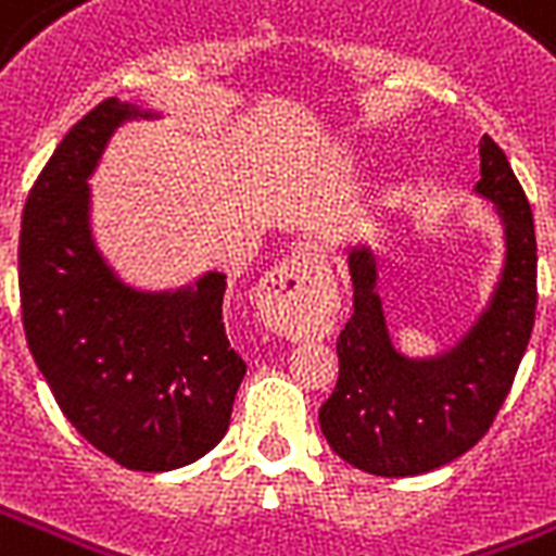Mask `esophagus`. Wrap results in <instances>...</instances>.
Listing matches in <instances>:
<instances>
[{"mask_svg":"<svg viewBox=\"0 0 556 556\" xmlns=\"http://www.w3.org/2000/svg\"><path fill=\"white\" fill-rule=\"evenodd\" d=\"M326 265L324 256L315 250H300L294 256H288L282 265L270 270L268 277L262 279L260 291H256V306L274 332L282 334H300L306 329L303 312H306L308 294L315 291L317 282H324Z\"/></svg>","mask_w":556,"mask_h":556,"instance_id":"esophagus-1","label":"esophagus"}]
</instances>
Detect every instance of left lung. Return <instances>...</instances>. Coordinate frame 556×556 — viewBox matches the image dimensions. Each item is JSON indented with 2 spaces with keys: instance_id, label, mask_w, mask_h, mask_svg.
Segmentation results:
<instances>
[{
  "instance_id": "left-lung-1",
  "label": "left lung",
  "mask_w": 556,
  "mask_h": 556,
  "mask_svg": "<svg viewBox=\"0 0 556 556\" xmlns=\"http://www.w3.org/2000/svg\"><path fill=\"white\" fill-rule=\"evenodd\" d=\"M476 192L504 227V268L490 306L452 350L408 358L391 341L379 260L350 250L353 317L338 338V384L320 408V431L338 457L370 476H422L476 446L510 393L536 315L533 212L507 156L481 137Z\"/></svg>"
}]
</instances>
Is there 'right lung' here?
<instances>
[{
	"instance_id": "obj_1",
	"label": "right lung",
	"mask_w": 556,
	"mask_h": 556,
	"mask_svg": "<svg viewBox=\"0 0 556 556\" xmlns=\"http://www.w3.org/2000/svg\"><path fill=\"white\" fill-rule=\"evenodd\" d=\"M156 116L118 99L90 110L37 177L20 232L34 362L80 438L137 472H168L218 446L248 370L224 332V274L139 291L92 239L87 180L113 130Z\"/></svg>"
}]
</instances>
